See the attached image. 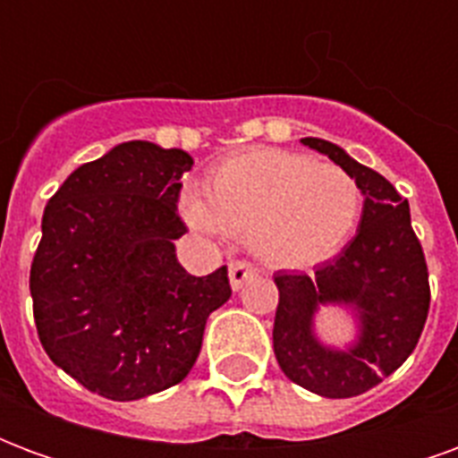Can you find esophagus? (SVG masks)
Wrapping results in <instances>:
<instances>
[{
    "label": "esophagus",
    "mask_w": 458,
    "mask_h": 458,
    "mask_svg": "<svg viewBox=\"0 0 458 458\" xmlns=\"http://www.w3.org/2000/svg\"><path fill=\"white\" fill-rule=\"evenodd\" d=\"M228 275H230V284H233V289H240L250 277H255V275H258V269L252 267L250 262H245V259H235V262H230Z\"/></svg>",
    "instance_id": "1"
}]
</instances>
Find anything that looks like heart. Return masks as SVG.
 Instances as JSON below:
<instances>
[{
    "instance_id": "1",
    "label": "heart",
    "mask_w": 458,
    "mask_h": 458,
    "mask_svg": "<svg viewBox=\"0 0 458 458\" xmlns=\"http://www.w3.org/2000/svg\"><path fill=\"white\" fill-rule=\"evenodd\" d=\"M181 208L196 230L248 238L269 265L307 267L344 248L363 193L341 166L258 147L220 161L206 181V199L189 193Z\"/></svg>"
}]
</instances>
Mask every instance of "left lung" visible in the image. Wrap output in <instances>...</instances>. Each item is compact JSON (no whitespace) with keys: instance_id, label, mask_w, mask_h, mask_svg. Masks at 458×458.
Masks as SVG:
<instances>
[{"instance_id":"1","label":"left lung","mask_w":458,"mask_h":458,"mask_svg":"<svg viewBox=\"0 0 458 458\" xmlns=\"http://www.w3.org/2000/svg\"><path fill=\"white\" fill-rule=\"evenodd\" d=\"M345 169L363 191L355 238L311 275L277 272L275 355L292 383L324 397H355L383 383L410 358L429 314V272L414 235L410 206L390 181L353 161L327 140H301ZM345 301L361 311L364 331L353 349L331 352L310 334L318 303Z\"/></svg>"}]
</instances>
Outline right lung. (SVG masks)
Here are the masks:
<instances>
[{
  "mask_svg": "<svg viewBox=\"0 0 458 458\" xmlns=\"http://www.w3.org/2000/svg\"><path fill=\"white\" fill-rule=\"evenodd\" d=\"M186 151L124 141L88 161L48 199L31 262L38 341L48 358L107 400L179 385L210 311L233 294L228 267L193 277L176 259Z\"/></svg>",
  "mask_w": 458,
  "mask_h": 458,
  "instance_id": "obj_1",
  "label": "right lung"
}]
</instances>
